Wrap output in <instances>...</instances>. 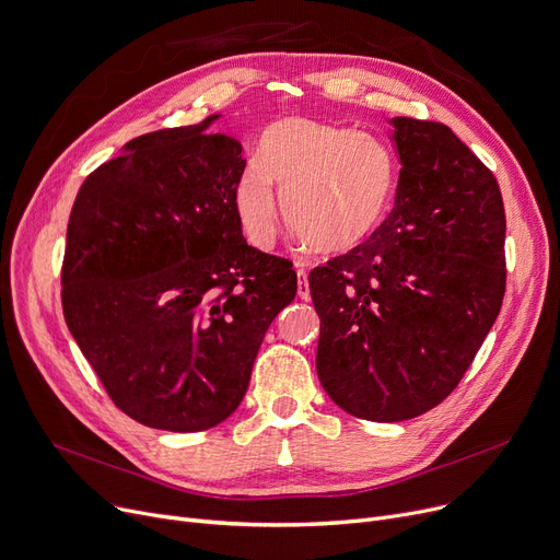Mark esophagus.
I'll return each mask as SVG.
<instances>
[{
  "mask_svg": "<svg viewBox=\"0 0 560 560\" xmlns=\"http://www.w3.org/2000/svg\"><path fill=\"white\" fill-rule=\"evenodd\" d=\"M298 292H300V298L302 300H308L311 298V290H308V272L304 270V268H300L298 270Z\"/></svg>",
  "mask_w": 560,
  "mask_h": 560,
  "instance_id": "esophagus-1",
  "label": "esophagus"
}]
</instances>
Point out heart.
<instances>
[{
    "instance_id": "heart-1",
    "label": "heart",
    "mask_w": 560,
    "mask_h": 560,
    "mask_svg": "<svg viewBox=\"0 0 560 560\" xmlns=\"http://www.w3.org/2000/svg\"><path fill=\"white\" fill-rule=\"evenodd\" d=\"M288 226L322 256L361 247L388 220L399 186L390 147L370 133L304 117H283L262 133L235 184V211L258 249L279 231V199Z\"/></svg>"
}]
</instances>
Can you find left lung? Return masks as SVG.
Wrapping results in <instances>:
<instances>
[{
    "label": "left lung",
    "mask_w": 560,
    "mask_h": 560,
    "mask_svg": "<svg viewBox=\"0 0 560 560\" xmlns=\"http://www.w3.org/2000/svg\"><path fill=\"white\" fill-rule=\"evenodd\" d=\"M401 170L388 220L308 275L317 376L347 413L418 418L472 365L506 292L494 174L443 122L395 117Z\"/></svg>",
    "instance_id": "left-lung-1"
}]
</instances>
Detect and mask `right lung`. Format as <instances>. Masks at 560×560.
I'll return each mask as SVG.
<instances>
[{
	"label": "right lung",
	"instance_id": "add662e5",
	"mask_svg": "<svg viewBox=\"0 0 560 560\" xmlns=\"http://www.w3.org/2000/svg\"><path fill=\"white\" fill-rule=\"evenodd\" d=\"M190 127L133 138L85 176L61 302L110 401L163 431H203L243 401L272 319L298 295L288 258L243 238V144Z\"/></svg>",
	"mask_w": 560,
	"mask_h": 560
}]
</instances>
